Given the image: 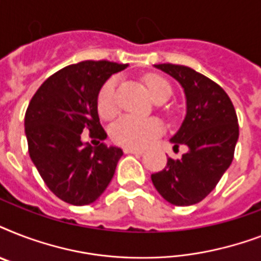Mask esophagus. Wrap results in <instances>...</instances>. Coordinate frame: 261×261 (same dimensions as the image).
<instances>
[{
  "label": "esophagus",
  "instance_id": "34e87169",
  "mask_svg": "<svg viewBox=\"0 0 261 261\" xmlns=\"http://www.w3.org/2000/svg\"><path fill=\"white\" fill-rule=\"evenodd\" d=\"M123 151L126 153V154H142L143 149H139V147H124Z\"/></svg>",
  "mask_w": 261,
  "mask_h": 261
}]
</instances>
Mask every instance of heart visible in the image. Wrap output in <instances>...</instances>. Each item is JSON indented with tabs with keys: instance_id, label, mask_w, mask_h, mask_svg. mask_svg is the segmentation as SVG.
I'll return each mask as SVG.
<instances>
[{
	"instance_id": "b5f03b06",
	"label": "heart",
	"mask_w": 261,
	"mask_h": 261,
	"mask_svg": "<svg viewBox=\"0 0 261 261\" xmlns=\"http://www.w3.org/2000/svg\"><path fill=\"white\" fill-rule=\"evenodd\" d=\"M146 85L155 101L168 100L172 93L169 83L159 75H149ZM97 110L104 119H111L116 114V79L108 80L101 87L97 96ZM163 123L157 118H138L127 115L112 126L111 138L120 146L143 147L163 134Z\"/></svg>"
}]
</instances>
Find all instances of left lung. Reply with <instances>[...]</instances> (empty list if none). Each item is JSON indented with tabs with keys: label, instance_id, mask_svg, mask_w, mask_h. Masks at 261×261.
Returning <instances> with one entry per match:
<instances>
[{
	"label": "left lung",
	"instance_id": "obj_1",
	"mask_svg": "<svg viewBox=\"0 0 261 261\" xmlns=\"http://www.w3.org/2000/svg\"><path fill=\"white\" fill-rule=\"evenodd\" d=\"M173 77L184 90L187 112L171 138L173 147L186 145L180 160L168 159L163 171L151 174L159 194L174 206H191L206 198L230 167L239 141L233 102L218 84L181 65H154Z\"/></svg>",
	"mask_w": 261,
	"mask_h": 261
}]
</instances>
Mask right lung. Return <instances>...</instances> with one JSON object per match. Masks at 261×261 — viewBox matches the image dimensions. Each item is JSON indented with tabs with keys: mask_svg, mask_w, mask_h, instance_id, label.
<instances>
[{
	"mask_svg": "<svg viewBox=\"0 0 261 261\" xmlns=\"http://www.w3.org/2000/svg\"><path fill=\"white\" fill-rule=\"evenodd\" d=\"M128 65L84 61L61 69L40 85L27 108L28 151L46 186L63 202L74 206L93 203L114 177L123 150L90 146L81 134L89 130L101 141L97 96L111 75Z\"/></svg>",
	"mask_w": 261,
	"mask_h": 261,
	"instance_id": "1",
	"label": "right lung"
}]
</instances>
